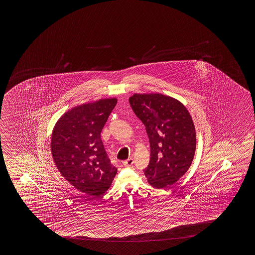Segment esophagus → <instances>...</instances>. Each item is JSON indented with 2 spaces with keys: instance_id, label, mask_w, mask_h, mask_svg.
I'll return each mask as SVG.
<instances>
[{
  "instance_id": "obj_1",
  "label": "esophagus",
  "mask_w": 255,
  "mask_h": 255,
  "mask_svg": "<svg viewBox=\"0 0 255 255\" xmlns=\"http://www.w3.org/2000/svg\"><path fill=\"white\" fill-rule=\"evenodd\" d=\"M123 164H124V166L127 167V168H130V167L134 164V159H133L132 157H129V158H128L127 160H125V161L123 162Z\"/></svg>"
}]
</instances>
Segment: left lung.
Instances as JSON below:
<instances>
[{
    "label": "left lung",
    "instance_id": "left-lung-1",
    "mask_svg": "<svg viewBox=\"0 0 255 255\" xmlns=\"http://www.w3.org/2000/svg\"><path fill=\"white\" fill-rule=\"evenodd\" d=\"M129 103L149 138L150 160L145 176L152 187L168 189L188 171L194 157L191 116L179 100L158 93L134 94Z\"/></svg>",
    "mask_w": 255,
    "mask_h": 255
}]
</instances>
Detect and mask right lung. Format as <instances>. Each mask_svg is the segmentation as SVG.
<instances>
[{
	"label": "right lung",
	"instance_id": "right-lung-1",
	"mask_svg": "<svg viewBox=\"0 0 255 255\" xmlns=\"http://www.w3.org/2000/svg\"><path fill=\"white\" fill-rule=\"evenodd\" d=\"M117 102V98H105L75 107L60 118L53 129L51 152L56 168L88 197L104 194L118 171L100 137Z\"/></svg>",
	"mask_w": 255,
	"mask_h": 255
}]
</instances>
